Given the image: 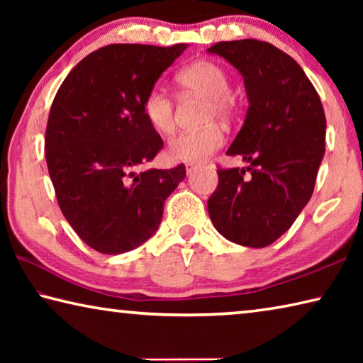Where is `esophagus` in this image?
Here are the masks:
<instances>
[{"instance_id": "1", "label": "esophagus", "mask_w": 363, "mask_h": 363, "mask_svg": "<svg viewBox=\"0 0 363 363\" xmlns=\"http://www.w3.org/2000/svg\"><path fill=\"white\" fill-rule=\"evenodd\" d=\"M195 169H196V164H195V163H187V164H186V171H187V174H192Z\"/></svg>"}]
</instances>
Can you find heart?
I'll return each mask as SVG.
<instances>
[{"instance_id":"1","label":"heart","mask_w":363,"mask_h":363,"mask_svg":"<svg viewBox=\"0 0 363 363\" xmlns=\"http://www.w3.org/2000/svg\"><path fill=\"white\" fill-rule=\"evenodd\" d=\"M177 79L187 89L210 99L211 106L208 116H229L233 102L230 97V78L223 67L211 60H199L187 65L177 75ZM147 121L153 130L168 134L174 128V102L173 97L162 84H155L147 91L143 102ZM224 144V133L216 125L200 130H187L177 133L169 139L168 155L176 162L195 163L201 162L216 152Z\"/></svg>"}]
</instances>
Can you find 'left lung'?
<instances>
[{
  "label": "left lung",
  "instance_id": "1",
  "mask_svg": "<svg viewBox=\"0 0 363 363\" xmlns=\"http://www.w3.org/2000/svg\"><path fill=\"white\" fill-rule=\"evenodd\" d=\"M208 52L242 73L250 101L227 150L250 167L218 168L208 213L227 240L264 248L290 229L314 192L325 153L323 106L296 60L270 43L219 41Z\"/></svg>",
  "mask_w": 363,
  "mask_h": 363
}]
</instances>
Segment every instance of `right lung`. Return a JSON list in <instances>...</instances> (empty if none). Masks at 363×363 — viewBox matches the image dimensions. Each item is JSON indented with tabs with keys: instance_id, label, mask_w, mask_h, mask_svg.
Segmentation results:
<instances>
[{
	"instance_id": "add662e5",
	"label": "right lung",
	"mask_w": 363,
	"mask_h": 363,
	"mask_svg": "<svg viewBox=\"0 0 363 363\" xmlns=\"http://www.w3.org/2000/svg\"><path fill=\"white\" fill-rule=\"evenodd\" d=\"M186 48L104 46L73 67L54 97L45 138L49 176L65 219L99 253H126L149 240L186 177L184 163L134 173L163 149L144 97Z\"/></svg>"
}]
</instances>
